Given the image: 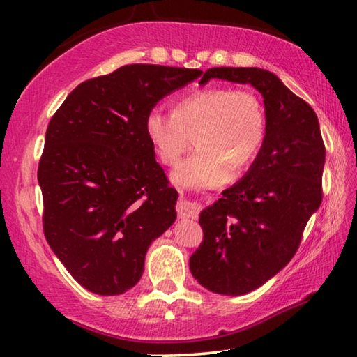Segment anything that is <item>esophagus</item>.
<instances>
[{
    "instance_id": "esophagus-1",
    "label": "esophagus",
    "mask_w": 357,
    "mask_h": 357,
    "mask_svg": "<svg viewBox=\"0 0 357 357\" xmlns=\"http://www.w3.org/2000/svg\"><path fill=\"white\" fill-rule=\"evenodd\" d=\"M176 213L179 219H197L198 206L195 203L187 202L184 198H181L176 204Z\"/></svg>"
}]
</instances>
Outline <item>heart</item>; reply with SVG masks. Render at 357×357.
<instances>
[{
    "label": "heart",
    "instance_id": "b5f03b06",
    "mask_svg": "<svg viewBox=\"0 0 357 357\" xmlns=\"http://www.w3.org/2000/svg\"><path fill=\"white\" fill-rule=\"evenodd\" d=\"M144 134L162 164L176 165L197 134L200 148L173 173V181L190 189H208L238 178L249 168L266 140V110L249 88L208 86L183 96L174 112L149 110Z\"/></svg>",
    "mask_w": 357,
    "mask_h": 357
}]
</instances>
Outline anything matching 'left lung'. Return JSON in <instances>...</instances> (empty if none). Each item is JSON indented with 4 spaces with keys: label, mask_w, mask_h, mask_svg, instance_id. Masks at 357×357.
<instances>
[{
    "label": "left lung",
    "mask_w": 357,
    "mask_h": 357,
    "mask_svg": "<svg viewBox=\"0 0 357 357\" xmlns=\"http://www.w3.org/2000/svg\"><path fill=\"white\" fill-rule=\"evenodd\" d=\"M211 78L249 83L261 93L266 140L243 179L202 211L203 243L189 259L202 287L217 294L250 293L285 268L323 200L326 149L313 108L273 72L213 68Z\"/></svg>",
    "instance_id": "obj_1"
}]
</instances>
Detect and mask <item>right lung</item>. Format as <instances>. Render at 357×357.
Returning <instances> with one entry per match:
<instances>
[{
  "mask_svg": "<svg viewBox=\"0 0 357 357\" xmlns=\"http://www.w3.org/2000/svg\"><path fill=\"white\" fill-rule=\"evenodd\" d=\"M202 74L123 66L78 84L48 123L38 170L44 234L88 291L116 296L135 287L151 243L176 220L178 192L155 162L144 118Z\"/></svg>",
  "mask_w": 357,
  "mask_h": 357,
  "instance_id": "add662e5",
  "label": "right lung"
}]
</instances>
